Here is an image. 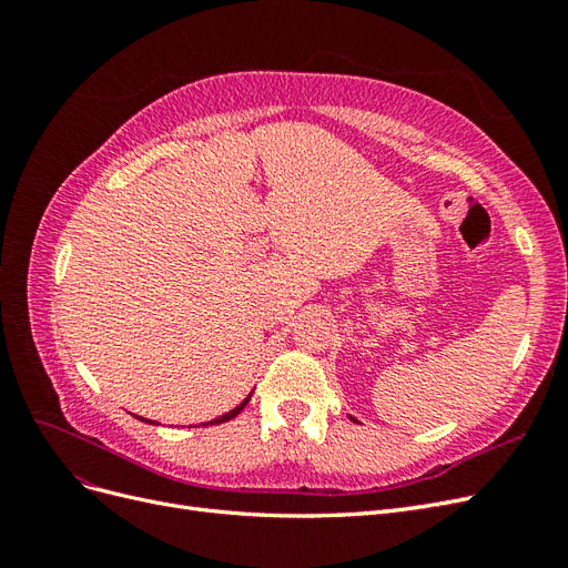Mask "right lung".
<instances>
[{"label": "right lung", "mask_w": 568, "mask_h": 568, "mask_svg": "<svg viewBox=\"0 0 568 568\" xmlns=\"http://www.w3.org/2000/svg\"><path fill=\"white\" fill-rule=\"evenodd\" d=\"M251 400V393L246 395V398H244V403H239L234 409H230V412H225V415H222V417H217V419H211V422H203L201 426H209V424H222V422H230V419H234L236 415H239V412H242L244 407H246V403ZM140 419H144V417H140ZM149 424H156V422H151V419H146Z\"/></svg>", "instance_id": "add662e5"}]
</instances>
